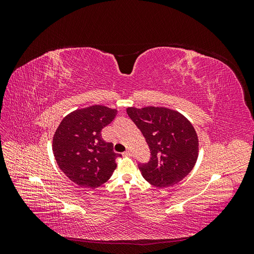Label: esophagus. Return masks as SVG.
I'll return each instance as SVG.
<instances>
[{
  "mask_svg": "<svg viewBox=\"0 0 254 254\" xmlns=\"http://www.w3.org/2000/svg\"><path fill=\"white\" fill-rule=\"evenodd\" d=\"M131 155V151L130 150H126L125 152H123V156H130Z\"/></svg>",
  "mask_w": 254,
  "mask_h": 254,
  "instance_id": "esophagus-1",
  "label": "esophagus"
}]
</instances>
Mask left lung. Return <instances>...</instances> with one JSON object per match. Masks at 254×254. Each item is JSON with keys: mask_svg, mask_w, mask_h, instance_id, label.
Masks as SVG:
<instances>
[{"mask_svg": "<svg viewBox=\"0 0 254 254\" xmlns=\"http://www.w3.org/2000/svg\"><path fill=\"white\" fill-rule=\"evenodd\" d=\"M126 111L151 152L148 163L139 164L144 179L155 187L166 188L188 176L199 153L198 135L191 123L167 107H127Z\"/></svg>", "mask_w": 254, "mask_h": 254, "instance_id": "obj_1", "label": "left lung"}]
</instances>
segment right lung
I'll return each mask as SVG.
<instances>
[{
  "mask_svg": "<svg viewBox=\"0 0 254 254\" xmlns=\"http://www.w3.org/2000/svg\"><path fill=\"white\" fill-rule=\"evenodd\" d=\"M118 110L104 105L76 109L61 121L53 136V153L68 179L81 188L96 189L109 180L120 153L105 142L101 131Z\"/></svg>",
  "mask_w": 254,
  "mask_h": 254,
  "instance_id": "add662e5",
  "label": "right lung"
}]
</instances>
